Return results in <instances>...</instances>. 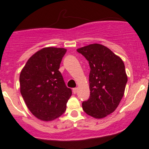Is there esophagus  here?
Segmentation results:
<instances>
[{
	"label": "esophagus",
	"mask_w": 149,
	"mask_h": 149,
	"mask_svg": "<svg viewBox=\"0 0 149 149\" xmlns=\"http://www.w3.org/2000/svg\"><path fill=\"white\" fill-rule=\"evenodd\" d=\"M78 91V88H73V94H76Z\"/></svg>",
	"instance_id": "esophagus-1"
}]
</instances>
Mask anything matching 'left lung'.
<instances>
[{
    "label": "left lung",
    "instance_id": "obj_1",
    "mask_svg": "<svg viewBox=\"0 0 149 149\" xmlns=\"http://www.w3.org/2000/svg\"><path fill=\"white\" fill-rule=\"evenodd\" d=\"M90 66V97L83 102L87 115L103 118L116 109L124 95L127 77L123 61L107 47L92 44L77 49Z\"/></svg>",
    "mask_w": 149,
    "mask_h": 149
}]
</instances>
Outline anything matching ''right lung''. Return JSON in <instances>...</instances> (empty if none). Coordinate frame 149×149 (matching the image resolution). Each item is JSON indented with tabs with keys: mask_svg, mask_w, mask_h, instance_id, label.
I'll use <instances>...</instances> for the list:
<instances>
[{
	"mask_svg": "<svg viewBox=\"0 0 149 149\" xmlns=\"http://www.w3.org/2000/svg\"><path fill=\"white\" fill-rule=\"evenodd\" d=\"M65 52L64 48H43L28 60L20 73L21 94L30 112L41 120L61 116L72 94L59 71Z\"/></svg>",
	"mask_w": 149,
	"mask_h": 149,
	"instance_id": "1",
	"label": "right lung"
}]
</instances>
